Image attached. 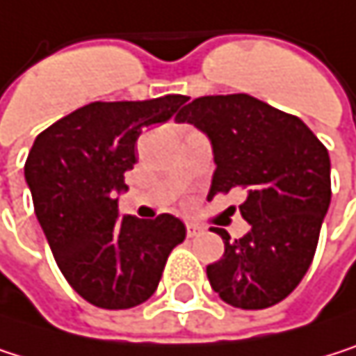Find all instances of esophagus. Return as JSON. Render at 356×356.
Here are the masks:
<instances>
[{
  "mask_svg": "<svg viewBox=\"0 0 356 356\" xmlns=\"http://www.w3.org/2000/svg\"><path fill=\"white\" fill-rule=\"evenodd\" d=\"M186 229H188V238H196L202 234V227L196 225V223H186Z\"/></svg>",
  "mask_w": 356,
  "mask_h": 356,
  "instance_id": "1",
  "label": "esophagus"
}]
</instances>
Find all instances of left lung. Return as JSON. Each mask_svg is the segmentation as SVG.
<instances>
[{
    "label": "left lung",
    "mask_w": 356,
    "mask_h": 356,
    "mask_svg": "<svg viewBox=\"0 0 356 356\" xmlns=\"http://www.w3.org/2000/svg\"><path fill=\"white\" fill-rule=\"evenodd\" d=\"M209 135L215 175L209 200L244 190L240 204L250 232L232 240L223 259L207 267L213 290L236 309L282 302L309 271L332 200L330 154L315 133L248 93L204 95L175 118Z\"/></svg>",
    "instance_id": "obj_1"
}]
</instances>
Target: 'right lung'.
<instances>
[{
	"label": "right lung",
	"instance_id": "1",
	"mask_svg": "<svg viewBox=\"0 0 356 356\" xmlns=\"http://www.w3.org/2000/svg\"><path fill=\"white\" fill-rule=\"evenodd\" d=\"M188 99L91 102L39 133L29 152L24 179L51 254L72 290L99 309L145 302L170 250L186 240V225L166 213L120 219L118 194L141 131L166 122Z\"/></svg>",
	"mask_w": 356,
	"mask_h": 356
}]
</instances>
